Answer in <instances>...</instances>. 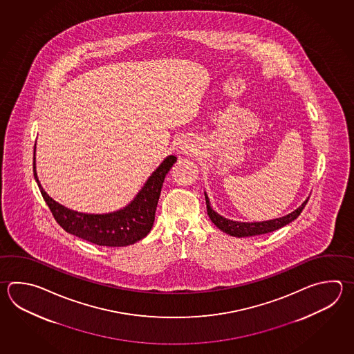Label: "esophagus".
Here are the masks:
<instances>
[{
  "label": "esophagus",
  "mask_w": 354,
  "mask_h": 354,
  "mask_svg": "<svg viewBox=\"0 0 354 354\" xmlns=\"http://www.w3.org/2000/svg\"><path fill=\"white\" fill-rule=\"evenodd\" d=\"M180 149L181 150H185V146H184V145H181Z\"/></svg>",
  "instance_id": "34e87169"
}]
</instances>
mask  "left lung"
<instances>
[{
  "instance_id": "left-lung-1",
  "label": "left lung",
  "mask_w": 354,
  "mask_h": 354,
  "mask_svg": "<svg viewBox=\"0 0 354 354\" xmlns=\"http://www.w3.org/2000/svg\"><path fill=\"white\" fill-rule=\"evenodd\" d=\"M204 195H205L207 212H208L210 221L216 224V228H219L221 231H223L224 233L233 236V237H239V239L270 233V232L281 228L286 224L291 223L292 221H295L297 216H300V213L303 212L306 203L309 201V198H308L299 208H296L294 212H291L286 216H280V218H274V219L263 221V222H237V221H232V219L218 214L216 210H213V208L210 207L209 198L205 192H204Z\"/></svg>"
}]
</instances>
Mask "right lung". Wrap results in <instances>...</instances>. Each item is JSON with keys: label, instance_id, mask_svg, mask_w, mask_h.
Masks as SVG:
<instances>
[{"label": "right lung", "instance_id": "add662e5", "mask_svg": "<svg viewBox=\"0 0 354 354\" xmlns=\"http://www.w3.org/2000/svg\"><path fill=\"white\" fill-rule=\"evenodd\" d=\"M175 162L176 158L174 155L167 156L149 176L144 187L131 203L123 207L122 209L103 214L80 213L77 210L68 209L46 194L37 179L35 151L34 176L44 201L64 231L94 245L124 247L141 241L151 231L162 183L165 180L166 174L170 171Z\"/></svg>", "mask_w": 354, "mask_h": 354}]
</instances>
